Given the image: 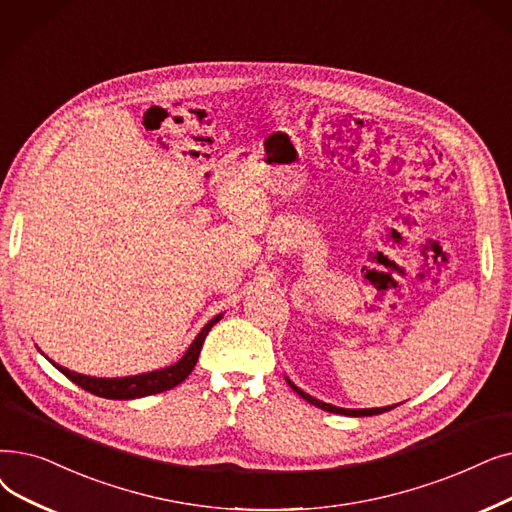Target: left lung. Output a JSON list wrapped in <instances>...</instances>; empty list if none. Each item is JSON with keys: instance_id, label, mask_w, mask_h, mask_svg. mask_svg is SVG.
<instances>
[{"instance_id": "1", "label": "left lung", "mask_w": 512, "mask_h": 512, "mask_svg": "<svg viewBox=\"0 0 512 512\" xmlns=\"http://www.w3.org/2000/svg\"><path fill=\"white\" fill-rule=\"evenodd\" d=\"M286 383L291 385V389L297 393V395H301L305 402H309L311 406H316V408H322V410H326V412H332V414H345V416H372V414H383V412H387V410H393L395 406H399V404H395V406H385V408H358V410H351V408H339V406H332V404H326V402H320V399H316V397H311L309 393H305L303 389H299L291 379H288L286 376Z\"/></svg>"}]
</instances>
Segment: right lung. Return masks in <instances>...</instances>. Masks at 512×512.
Wrapping results in <instances>:
<instances>
[{
  "label": "right lung",
  "mask_w": 512,
  "mask_h": 512,
  "mask_svg": "<svg viewBox=\"0 0 512 512\" xmlns=\"http://www.w3.org/2000/svg\"><path fill=\"white\" fill-rule=\"evenodd\" d=\"M221 318H224V314H217L213 320H209L203 326V330L198 332L196 339L190 343V347L186 349L182 358L177 360L175 364L165 366L161 370L142 372V374H133V376H117V379H100V376H90V374H81V372L64 368V366L52 362L48 355H46V358L66 376V379H71L75 385H79L81 389L90 391L98 397H106V399L146 397V395H154V393H163L167 389H173L175 385H180L182 381L188 379V374L194 370V366L198 362V355H201V349H203V343L209 335V330ZM39 353L43 355L41 349H39Z\"/></svg>",
  "instance_id": "right-lung-1"
}]
</instances>
